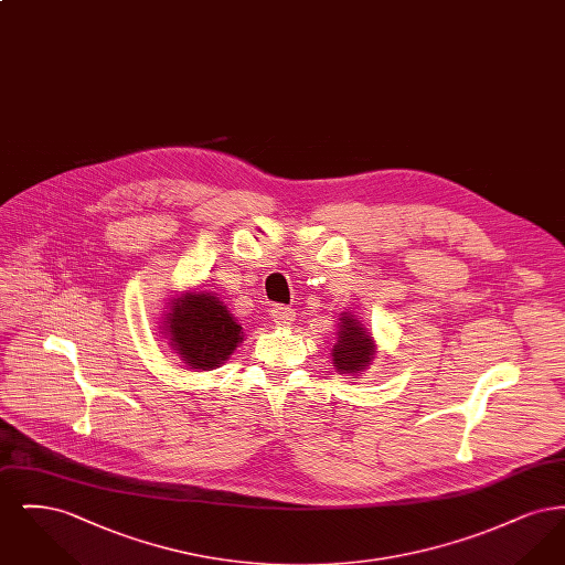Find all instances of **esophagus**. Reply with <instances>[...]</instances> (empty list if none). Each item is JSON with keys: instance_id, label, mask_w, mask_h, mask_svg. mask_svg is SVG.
I'll return each mask as SVG.
<instances>
[{"instance_id": "1", "label": "esophagus", "mask_w": 565, "mask_h": 565, "mask_svg": "<svg viewBox=\"0 0 565 565\" xmlns=\"http://www.w3.org/2000/svg\"><path fill=\"white\" fill-rule=\"evenodd\" d=\"M270 318H273V322L277 323V326H290V323L295 322V309H290L286 305H275L270 309Z\"/></svg>"}]
</instances>
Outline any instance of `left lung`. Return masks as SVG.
<instances>
[{
    "label": "left lung",
    "mask_w": 565,
    "mask_h": 565,
    "mask_svg": "<svg viewBox=\"0 0 565 565\" xmlns=\"http://www.w3.org/2000/svg\"><path fill=\"white\" fill-rule=\"evenodd\" d=\"M375 358V341L371 332L351 313H341L339 341L332 348V364L341 375L362 373Z\"/></svg>",
    "instance_id": "obj_1"
}]
</instances>
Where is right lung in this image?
I'll return each instance as SVG.
<instances>
[{
  "label": "right lung",
  "instance_id": "add662e5",
  "mask_svg": "<svg viewBox=\"0 0 565 565\" xmlns=\"http://www.w3.org/2000/svg\"><path fill=\"white\" fill-rule=\"evenodd\" d=\"M164 330L171 348L190 369L210 371L243 341L242 326L226 305L210 292H186L169 302Z\"/></svg>",
  "mask_w": 565,
  "mask_h": 565
}]
</instances>
